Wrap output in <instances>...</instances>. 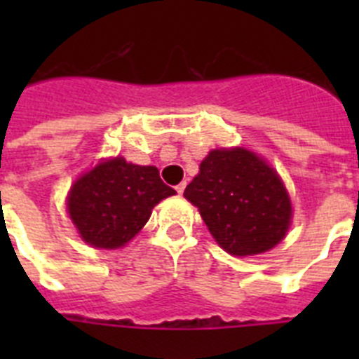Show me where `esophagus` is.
<instances>
[{"instance_id": "34e87169", "label": "esophagus", "mask_w": 359, "mask_h": 359, "mask_svg": "<svg viewBox=\"0 0 359 359\" xmlns=\"http://www.w3.org/2000/svg\"><path fill=\"white\" fill-rule=\"evenodd\" d=\"M185 187H187L185 182H182V183H180V185H176V192H177V194H183V192H185Z\"/></svg>"}]
</instances>
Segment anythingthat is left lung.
<instances>
[{
	"label": "left lung",
	"instance_id": "obj_1",
	"mask_svg": "<svg viewBox=\"0 0 359 359\" xmlns=\"http://www.w3.org/2000/svg\"><path fill=\"white\" fill-rule=\"evenodd\" d=\"M183 196L231 255L268 252L291 223V201L280 177L246 149L212 151Z\"/></svg>",
	"mask_w": 359,
	"mask_h": 359
}]
</instances>
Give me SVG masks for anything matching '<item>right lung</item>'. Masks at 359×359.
Here are the masks:
<instances>
[{
  "label": "right lung",
  "instance_id": "1",
  "mask_svg": "<svg viewBox=\"0 0 359 359\" xmlns=\"http://www.w3.org/2000/svg\"><path fill=\"white\" fill-rule=\"evenodd\" d=\"M176 194L156 167L107 160L79 177L68 198L73 224L95 248H120L144 228L154 205Z\"/></svg>",
  "mask_w": 359,
  "mask_h": 359
}]
</instances>
